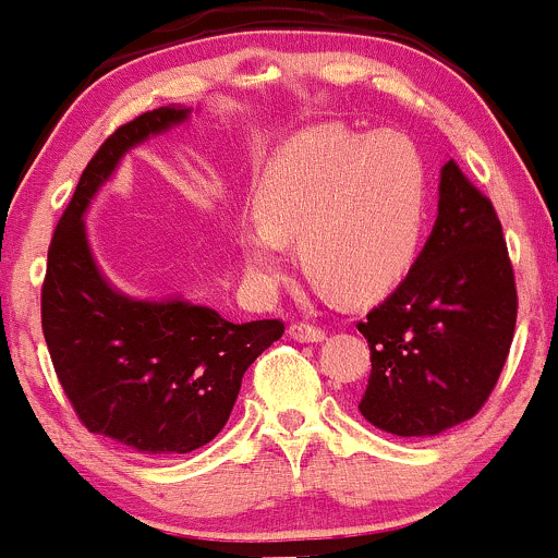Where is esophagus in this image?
I'll return each instance as SVG.
<instances>
[{"label": "esophagus", "instance_id": "obj_1", "mask_svg": "<svg viewBox=\"0 0 558 558\" xmlns=\"http://www.w3.org/2000/svg\"><path fill=\"white\" fill-rule=\"evenodd\" d=\"M287 332H290L292 341H301V343H317L325 338V330L317 325H308V322H292Z\"/></svg>", "mask_w": 558, "mask_h": 558}]
</instances>
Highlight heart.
Listing matches in <instances>:
<instances>
[{
    "label": "heart",
    "mask_w": 558,
    "mask_h": 558,
    "mask_svg": "<svg viewBox=\"0 0 558 558\" xmlns=\"http://www.w3.org/2000/svg\"><path fill=\"white\" fill-rule=\"evenodd\" d=\"M260 211L239 222L246 274L271 287L301 241L308 274L327 292L363 301L403 277L424 226L422 160L392 131L314 129L295 136L268 169Z\"/></svg>",
    "instance_id": "obj_1"
}]
</instances>
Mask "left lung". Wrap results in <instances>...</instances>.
Returning a JSON list of instances; mask_svg holds the SVG:
<instances>
[{"label":"left lung","mask_w":558,"mask_h":558,"mask_svg":"<svg viewBox=\"0 0 558 558\" xmlns=\"http://www.w3.org/2000/svg\"><path fill=\"white\" fill-rule=\"evenodd\" d=\"M515 314L497 211L449 160L427 244L398 290L357 322L371 347L360 413L400 438H433L473 418L508 360Z\"/></svg>","instance_id":"1"}]
</instances>
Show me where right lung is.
Returning <instances> with one entry per match:
<instances>
[{"label":"right lung","instance_id":"right-lung-1","mask_svg":"<svg viewBox=\"0 0 558 558\" xmlns=\"http://www.w3.org/2000/svg\"><path fill=\"white\" fill-rule=\"evenodd\" d=\"M191 109L160 107L107 136L56 226L43 281V332L64 395L88 433L153 457L209 444L231 416L241 378L284 322L222 319L187 301H136L105 279L83 215L120 158Z\"/></svg>","mask_w":558,"mask_h":558}]
</instances>
